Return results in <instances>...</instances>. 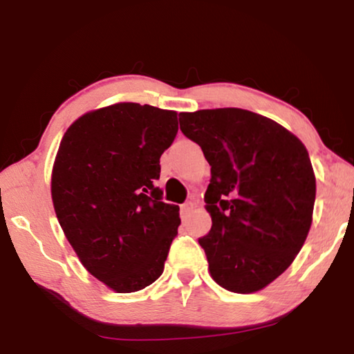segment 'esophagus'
I'll return each mask as SVG.
<instances>
[{
  "label": "esophagus",
  "mask_w": 354,
  "mask_h": 354,
  "mask_svg": "<svg viewBox=\"0 0 354 354\" xmlns=\"http://www.w3.org/2000/svg\"><path fill=\"white\" fill-rule=\"evenodd\" d=\"M193 209H195V205H193L192 201L183 203V205L180 206V214H182V219H187V217H190V214L193 212Z\"/></svg>",
  "instance_id": "34e87169"
}]
</instances>
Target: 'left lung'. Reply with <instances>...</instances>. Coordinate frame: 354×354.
Here are the masks:
<instances>
[{"instance_id": "left-lung-1", "label": "left lung", "mask_w": 354, "mask_h": 354, "mask_svg": "<svg viewBox=\"0 0 354 354\" xmlns=\"http://www.w3.org/2000/svg\"><path fill=\"white\" fill-rule=\"evenodd\" d=\"M178 120L211 166L205 201L212 227L198 239L211 277L229 292H258L287 270L311 227L316 177L308 149L246 109H201Z\"/></svg>"}]
</instances>
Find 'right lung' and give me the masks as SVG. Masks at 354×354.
Returning a JSON list of instances; mask_svg holds the SVG:
<instances>
[{"label":"right lung","instance_id":"obj_1","mask_svg":"<svg viewBox=\"0 0 354 354\" xmlns=\"http://www.w3.org/2000/svg\"><path fill=\"white\" fill-rule=\"evenodd\" d=\"M177 130L176 111L118 103L84 114L61 140L51 176L57 221L85 269L118 293L151 285L177 235L178 206L154 187Z\"/></svg>","mask_w":354,"mask_h":354}]
</instances>
